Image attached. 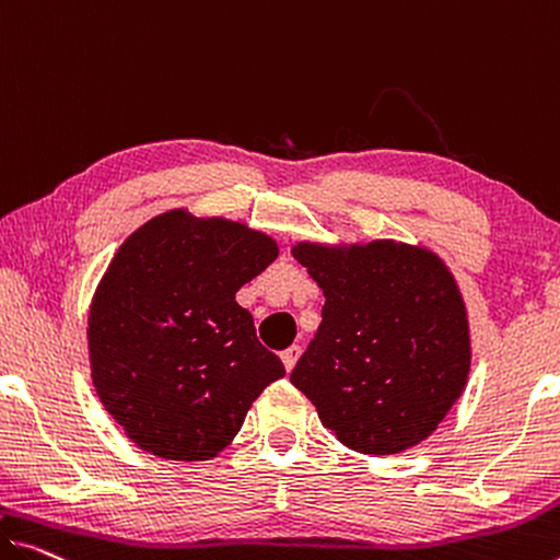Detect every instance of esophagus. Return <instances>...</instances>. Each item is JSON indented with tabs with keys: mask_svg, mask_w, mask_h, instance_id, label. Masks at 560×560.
Returning a JSON list of instances; mask_svg holds the SVG:
<instances>
[{
	"mask_svg": "<svg viewBox=\"0 0 560 560\" xmlns=\"http://www.w3.org/2000/svg\"><path fill=\"white\" fill-rule=\"evenodd\" d=\"M300 352H303V348H300V346H290V348H285V350L280 352V358H282V365H285L288 373H290L292 368H295L298 358H300Z\"/></svg>",
	"mask_w": 560,
	"mask_h": 560,
	"instance_id": "obj_1",
	"label": "esophagus"
}]
</instances>
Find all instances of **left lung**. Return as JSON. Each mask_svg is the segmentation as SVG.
<instances>
[{"label":"left lung","instance_id":"left-lung-1","mask_svg":"<svg viewBox=\"0 0 560 560\" xmlns=\"http://www.w3.org/2000/svg\"><path fill=\"white\" fill-rule=\"evenodd\" d=\"M292 255L325 305L290 383L352 451L385 455L425 441L470 370L466 305L441 257L393 240L295 245Z\"/></svg>","mask_w":560,"mask_h":560}]
</instances>
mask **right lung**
<instances>
[{
	"label": "right lung",
	"mask_w": 560,
	"mask_h": 560,
	"mask_svg": "<svg viewBox=\"0 0 560 560\" xmlns=\"http://www.w3.org/2000/svg\"><path fill=\"white\" fill-rule=\"evenodd\" d=\"M278 257L240 222L172 210L119 247L90 310L92 381L142 451L208 460L285 375L235 292Z\"/></svg>",
	"instance_id": "right-lung-1"
}]
</instances>
